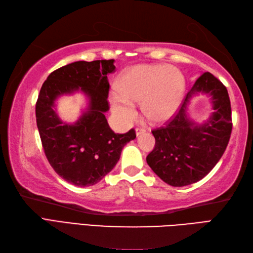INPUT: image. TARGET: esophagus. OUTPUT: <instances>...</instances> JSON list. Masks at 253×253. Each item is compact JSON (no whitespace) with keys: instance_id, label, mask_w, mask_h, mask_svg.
<instances>
[{"instance_id":"1","label":"esophagus","mask_w":253,"mask_h":253,"mask_svg":"<svg viewBox=\"0 0 253 253\" xmlns=\"http://www.w3.org/2000/svg\"><path fill=\"white\" fill-rule=\"evenodd\" d=\"M146 132V130L145 128H143V127H136L135 128V133H136V136H139V135H142V134H144Z\"/></svg>"}]
</instances>
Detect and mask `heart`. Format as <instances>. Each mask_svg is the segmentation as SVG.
<instances>
[{"label":"heart","instance_id":"obj_1","mask_svg":"<svg viewBox=\"0 0 253 253\" xmlns=\"http://www.w3.org/2000/svg\"><path fill=\"white\" fill-rule=\"evenodd\" d=\"M119 95L110 98L111 110L123 122L136 117L134 103H142L143 115L154 123L169 120L175 114L185 92V78L175 67L164 64L138 65L118 78Z\"/></svg>","mask_w":253,"mask_h":253}]
</instances>
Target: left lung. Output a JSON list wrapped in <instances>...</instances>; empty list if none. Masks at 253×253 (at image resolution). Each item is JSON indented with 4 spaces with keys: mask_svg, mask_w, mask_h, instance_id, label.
<instances>
[{
    "mask_svg": "<svg viewBox=\"0 0 253 253\" xmlns=\"http://www.w3.org/2000/svg\"><path fill=\"white\" fill-rule=\"evenodd\" d=\"M211 96L215 110L203 125L190 121L187 106L194 93ZM233 128L231 102L224 84L205 72L187 93L178 111L166 126L153 130L155 148L147 164L167 184L182 187L200 181L221 159Z\"/></svg>",
    "mask_w": 253,
    "mask_h": 253,
    "instance_id": "obj_1",
    "label": "left lung"
}]
</instances>
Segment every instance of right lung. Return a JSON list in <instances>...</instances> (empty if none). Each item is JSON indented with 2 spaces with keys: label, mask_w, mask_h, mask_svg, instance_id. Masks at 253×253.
I'll list each match as a JSON object with an SVG mask.
<instances>
[{
  "label": "right lung",
  "mask_w": 253,
  "mask_h": 253,
  "mask_svg": "<svg viewBox=\"0 0 253 253\" xmlns=\"http://www.w3.org/2000/svg\"><path fill=\"white\" fill-rule=\"evenodd\" d=\"M114 61L80 60L60 67L47 77L37 100V126L44 153L55 172L76 186L98 183L114 169L125 145L136 137L133 128L115 133L105 117L109 109L107 75L116 69ZM79 89L87 95L89 106L69 125L55 114L54 100Z\"/></svg>",
  "instance_id": "right-lung-1"
}]
</instances>
